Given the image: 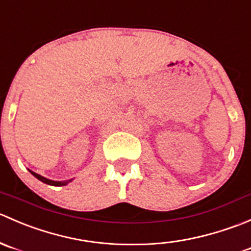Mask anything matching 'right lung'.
<instances>
[{
    "mask_svg": "<svg viewBox=\"0 0 251 251\" xmlns=\"http://www.w3.org/2000/svg\"><path fill=\"white\" fill-rule=\"evenodd\" d=\"M30 173H31V175L34 176V177H36V178H38L39 180H41V182L46 183V184H49V185H54V187H61V185H66L67 183H68V182H71V180H68V182H56V180L47 179V178L42 177V176L38 175V173H35V172H33V171H30Z\"/></svg>",
    "mask_w": 251,
    "mask_h": 251,
    "instance_id": "obj_1",
    "label": "right lung"
}]
</instances>
